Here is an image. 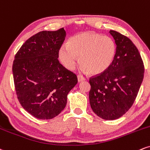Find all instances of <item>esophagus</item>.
<instances>
[{"instance_id":"34e87169","label":"esophagus","mask_w":150,"mask_h":150,"mask_svg":"<svg viewBox=\"0 0 150 150\" xmlns=\"http://www.w3.org/2000/svg\"><path fill=\"white\" fill-rule=\"evenodd\" d=\"M77 78H78V81H79V82L83 81L86 80L85 77H83V76H81V75H78V76H77Z\"/></svg>"}]
</instances>
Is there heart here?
Here are the masks:
<instances>
[{
  "label": "heart",
  "mask_w": 150,
  "mask_h": 150,
  "mask_svg": "<svg viewBox=\"0 0 150 150\" xmlns=\"http://www.w3.org/2000/svg\"><path fill=\"white\" fill-rule=\"evenodd\" d=\"M117 45L111 37L100 33L84 32L75 35L68 44L61 46L59 57L65 67L74 69L80 57V64L91 74H100L112 64Z\"/></svg>",
  "instance_id": "obj_1"
}]
</instances>
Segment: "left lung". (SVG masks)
<instances>
[{
	"mask_svg": "<svg viewBox=\"0 0 150 150\" xmlns=\"http://www.w3.org/2000/svg\"><path fill=\"white\" fill-rule=\"evenodd\" d=\"M117 52L106 71L90 79V105L94 113L105 120L122 117L131 108L144 77L139 51L128 37L111 30Z\"/></svg>",
	"mask_w": 150,
	"mask_h": 150,
	"instance_id": "obj_1",
	"label": "left lung"
}]
</instances>
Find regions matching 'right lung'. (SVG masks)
<instances>
[{
	"mask_svg": "<svg viewBox=\"0 0 150 150\" xmlns=\"http://www.w3.org/2000/svg\"><path fill=\"white\" fill-rule=\"evenodd\" d=\"M66 37L64 28L43 31L29 38L12 65L17 98L23 108L39 119H51L64 109L77 76L58 61Z\"/></svg>",
	"mask_w": 150,
	"mask_h": 150,
	"instance_id": "add662e5",
	"label": "right lung"
}]
</instances>
